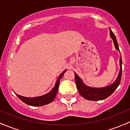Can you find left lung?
<instances>
[{"label":"left lung","mask_w":130,"mask_h":130,"mask_svg":"<svg viewBox=\"0 0 130 130\" xmlns=\"http://www.w3.org/2000/svg\"><path fill=\"white\" fill-rule=\"evenodd\" d=\"M110 35L112 39H113L115 48L118 51H120L117 41L115 38V36L114 35L111 29H110ZM120 70L117 78L115 81V82L109 86L101 88H91V87L86 86L83 83L80 78H79V76L75 73V82H76L77 89L79 91L80 95L83 98L87 100H89V101H100V100H103L107 98L113 93L120 83L122 72V60L121 57L120 58Z\"/></svg>","instance_id":"1"}]
</instances>
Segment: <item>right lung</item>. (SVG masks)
<instances>
[{"label":"right lung","mask_w":130,"mask_h":130,"mask_svg":"<svg viewBox=\"0 0 130 130\" xmlns=\"http://www.w3.org/2000/svg\"><path fill=\"white\" fill-rule=\"evenodd\" d=\"M67 70H64L62 73L58 77V79L56 81L55 86L54 87L53 89H52L49 92H48L46 94L41 95V96L36 97V98H26V97L21 96L15 93L17 96L21 100V101L24 102V103L26 104L31 105V106H42V105L48 104L51 103L54 99H55V95H56L57 91L58 89V86H59L60 80L61 78L63 76V74L66 72Z\"/></svg>","instance_id":"obj_1"}]
</instances>
